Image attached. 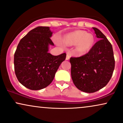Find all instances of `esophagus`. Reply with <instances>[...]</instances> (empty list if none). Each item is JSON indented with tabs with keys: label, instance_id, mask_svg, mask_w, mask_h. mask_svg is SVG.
Returning a JSON list of instances; mask_svg holds the SVG:
<instances>
[{
	"label": "esophagus",
	"instance_id": "1",
	"mask_svg": "<svg viewBox=\"0 0 123 123\" xmlns=\"http://www.w3.org/2000/svg\"><path fill=\"white\" fill-rule=\"evenodd\" d=\"M69 57H70V54L69 53H67V57H66V60H68L69 59Z\"/></svg>",
	"mask_w": 123,
	"mask_h": 123
}]
</instances>
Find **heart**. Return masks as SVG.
<instances>
[{"label": "heart", "instance_id": "1", "mask_svg": "<svg viewBox=\"0 0 123 123\" xmlns=\"http://www.w3.org/2000/svg\"><path fill=\"white\" fill-rule=\"evenodd\" d=\"M93 37L83 31H76L63 36V42L66 45H76L75 51L78 54H84L90 49L93 43ZM57 43L60 42L57 40Z\"/></svg>", "mask_w": 123, "mask_h": 123}]
</instances>
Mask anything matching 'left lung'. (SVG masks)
Instances as JSON below:
<instances>
[{"mask_svg":"<svg viewBox=\"0 0 123 123\" xmlns=\"http://www.w3.org/2000/svg\"><path fill=\"white\" fill-rule=\"evenodd\" d=\"M92 28L100 40L86 54L69 59L74 84L87 93L98 91L108 84L115 64L112 44L99 30Z\"/></svg>","mask_w":123,"mask_h":123,"instance_id":"1","label":"left lung"}]
</instances>
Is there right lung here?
<instances>
[{
  "instance_id": "1",
  "label": "right lung",
  "mask_w": 123,
  "mask_h": 123,
  "mask_svg": "<svg viewBox=\"0 0 123 123\" xmlns=\"http://www.w3.org/2000/svg\"><path fill=\"white\" fill-rule=\"evenodd\" d=\"M49 27L39 26L21 39L14 54V69L18 81L27 88H44L54 80L59 66L66 57L48 52V45L54 44Z\"/></svg>"
}]
</instances>
